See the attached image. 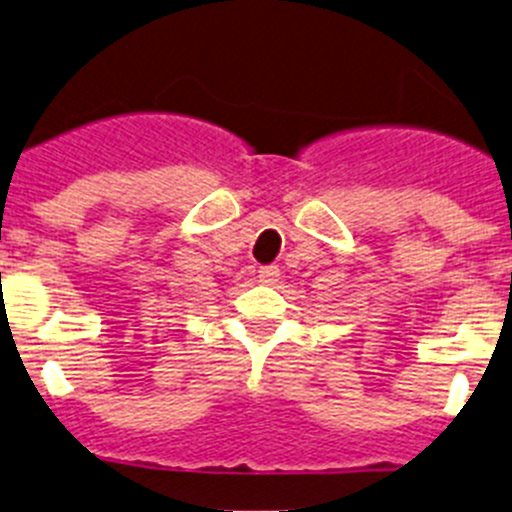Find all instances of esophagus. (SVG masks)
<instances>
[{"label": "esophagus", "mask_w": 512, "mask_h": 512, "mask_svg": "<svg viewBox=\"0 0 512 512\" xmlns=\"http://www.w3.org/2000/svg\"><path fill=\"white\" fill-rule=\"evenodd\" d=\"M278 276H281L278 266H261V268H258V278H261L263 283H276Z\"/></svg>", "instance_id": "1"}]
</instances>
